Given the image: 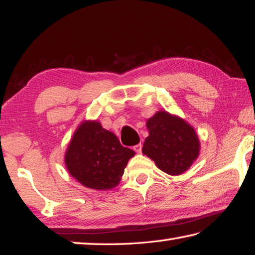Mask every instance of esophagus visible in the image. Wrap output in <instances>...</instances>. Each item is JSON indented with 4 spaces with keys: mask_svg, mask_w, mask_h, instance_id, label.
I'll use <instances>...</instances> for the list:
<instances>
[{
    "mask_svg": "<svg viewBox=\"0 0 255 255\" xmlns=\"http://www.w3.org/2000/svg\"><path fill=\"white\" fill-rule=\"evenodd\" d=\"M141 147H143V145L137 144V145L133 146V150H135L136 153H141Z\"/></svg>",
    "mask_w": 255,
    "mask_h": 255,
    "instance_id": "1",
    "label": "esophagus"
}]
</instances>
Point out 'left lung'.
Segmentation results:
<instances>
[{
  "instance_id": "left-lung-1",
  "label": "left lung",
  "mask_w": 255,
  "mask_h": 255,
  "mask_svg": "<svg viewBox=\"0 0 255 255\" xmlns=\"http://www.w3.org/2000/svg\"><path fill=\"white\" fill-rule=\"evenodd\" d=\"M146 127L148 137L141 152L165 173L182 174L199 156L200 141L195 128L178 116L157 111L146 122Z\"/></svg>"
}]
</instances>
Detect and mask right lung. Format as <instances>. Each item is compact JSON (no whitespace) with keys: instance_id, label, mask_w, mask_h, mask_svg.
<instances>
[{"instance_id":"obj_1","label":"right lung","mask_w":255,"mask_h":255,"mask_svg":"<svg viewBox=\"0 0 255 255\" xmlns=\"http://www.w3.org/2000/svg\"><path fill=\"white\" fill-rule=\"evenodd\" d=\"M135 152L124 147L114 132L96 120H85L73 135L65 153V165L73 178L86 188L117 187Z\"/></svg>"}]
</instances>
